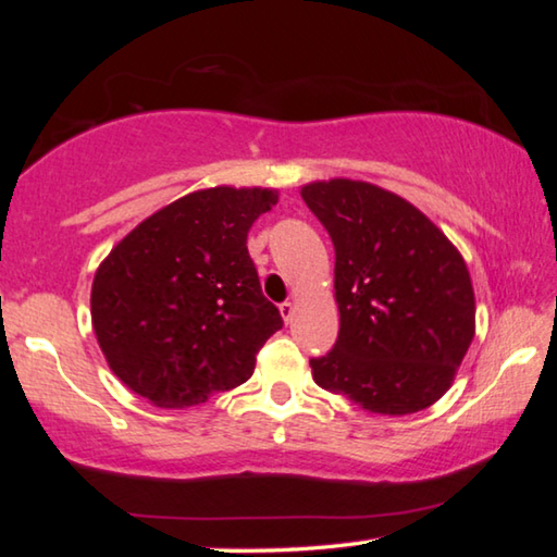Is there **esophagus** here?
Here are the masks:
<instances>
[{
  "instance_id": "1",
  "label": "esophagus",
  "mask_w": 557,
  "mask_h": 557,
  "mask_svg": "<svg viewBox=\"0 0 557 557\" xmlns=\"http://www.w3.org/2000/svg\"><path fill=\"white\" fill-rule=\"evenodd\" d=\"M280 314H282V319H285V322L289 324V322H292V314H295V305H292V301H282V305H280Z\"/></svg>"
}]
</instances>
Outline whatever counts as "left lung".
Returning a JSON list of instances; mask_svg holds the SVG:
<instances>
[{"label":"left lung","mask_w":557,"mask_h":557,"mask_svg":"<svg viewBox=\"0 0 557 557\" xmlns=\"http://www.w3.org/2000/svg\"><path fill=\"white\" fill-rule=\"evenodd\" d=\"M301 199L334 243L342 326L309 358L314 383L369 412L410 414L440 400L474 338L469 270L445 233L385 188L332 178Z\"/></svg>","instance_id":"obj_1"}]
</instances>
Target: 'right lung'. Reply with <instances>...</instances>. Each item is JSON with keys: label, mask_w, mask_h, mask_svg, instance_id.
Returning <instances> with one entry per match:
<instances>
[{"label": "right lung", "mask_w": 557, "mask_h": 557, "mask_svg": "<svg viewBox=\"0 0 557 557\" xmlns=\"http://www.w3.org/2000/svg\"><path fill=\"white\" fill-rule=\"evenodd\" d=\"M272 188L215 186L149 215L96 272L90 314L112 373L159 408H188L256 371L282 329L262 295L248 231Z\"/></svg>", "instance_id": "obj_1"}]
</instances>
